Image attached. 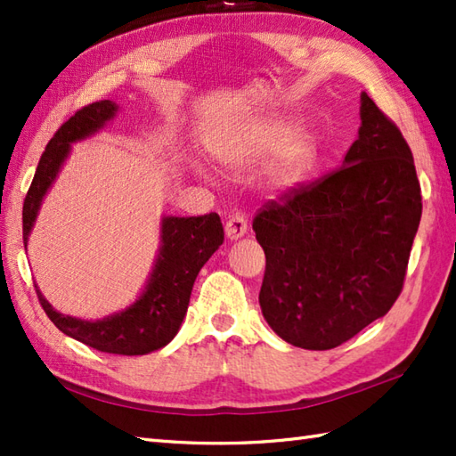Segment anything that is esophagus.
<instances>
[{
	"instance_id": "1",
	"label": "esophagus",
	"mask_w": 456,
	"mask_h": 456,
	"mask_svg": "<svg viewBox=\"0 0 456 456\" xmlns=\"http://www.w3.org/2000/svg\"><path fill=\"white\" fill-rule=\"evenodd\" d=\"M247 233V219L243 213H231L225 221V235L231 240H237Z\"/></svg>"
}]
</instances>
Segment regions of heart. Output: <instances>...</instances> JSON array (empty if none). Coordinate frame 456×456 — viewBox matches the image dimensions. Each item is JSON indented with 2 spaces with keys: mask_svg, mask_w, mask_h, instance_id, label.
<instances>
[{
  "mask_svg": "<svg viewBox=\"0 0 456 456\" xmlns=\"http://www.w3.org/2000/svg\"><path fill=\"white\" fill-rule=\"evenodd\" d=\"M266 156L260 182L268 191L286 193L312 172L317 147L312 134L286 121H253L237 127L221 149V160L231 168H247Z\"/></svg>",
  "mask_w": 456,
  "mask_h": 456,
  "instance_id": "heart-1",
  "label": "heart"
}]
</instances>
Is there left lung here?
Instances as JSON below:
<instances>
[{"label": "left lung", "mask_w": 456, "mask_h": 456, "mask_svg": "<svg viewBox=\"0 0 456 456\" xmlns=\"http://www.w3.org/2000/svg\"><path fill=\"white\" fill-rule=\"evenodd\" d=\"M343 167L268 201L253 219L266 270L260 309L286 343L327 351L390 312L421 219L402 131L362 92Z\"/></svg>", "instance_id": "8db88e82"}]
</instances>
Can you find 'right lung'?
<instances>
[{
	"mask_svg": "<svg viewBox=\"0 0 456 456\" xmlns=\"http://www.w3.org/2000/svg\"><path fill=\"white\" fill-rule=\"evenodd\" d=\"M115 113H118V103L110 100L86 105L62 123L54 137L48 141L23 201L25 247L45 193L56 180L58 170L70 152V144L98 133ZM223 237L225 233H223L217 213L200 217H162L157 263L141 297L133 305L98 322H84V319L58 314L46 302L38 286H35L38 302L48 319L64 335L95 351L125 356L159 351L176 337L183 315L188 312L196 276L209 256L221 247Z\"/></svg>",
	"mask_w": 456,
	"mask_h": 456,
	"instance_id": "1",
	"label": "right lung"
}]
</instances>
